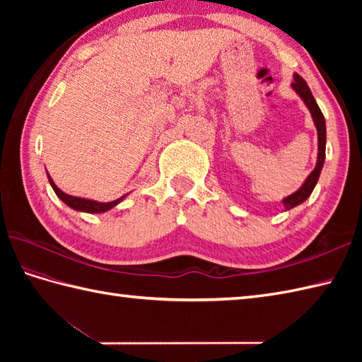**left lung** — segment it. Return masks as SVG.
I'll return each mask as SVG.
<instances>
[{
  "label": "left lung",
  "mask_w": 362,
  "mask_h": 362,
  "mask_svg": "<svg viewBox=\"0 0 362 362\" xmlns=\"http://www.w3.org/2000/svg\"><path fill=\"white\" fill-rule=\"evenodd\" d=\"M291 87L305 103V105L308 107L314 126L317 129V161H316V166H314V169L310 173V175L306 177L305 182L302 183V187H300L296 193L286 196L281 201L284 205V211H288L291 209H294V206L303 204L306 199L311 196L314 187L317 185L322 168H324V163H325V146H327V126H325L324 113H322V110L319 109V105L316 103V99H314L310 87L306 86V82L302 76H298L297 73H294V82L291 83Z\"/></svg>",
  "instance_id": "1"
}]
</instances>
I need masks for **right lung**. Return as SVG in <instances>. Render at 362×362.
<instances>
[{
	"label": "right lung",
	"mask_w": 362,
	"mask_h": 362,
	"mask_svg": "<svg viewBox=\"0 0 362 362\" xmlns=\"http://www.w3.org/2000/svg\"><path fill=\"white\" fill-rule=\"evenodd\" d=\"M46 175H48V180H49V185L52 187L54 193L57 194V197L62 201L64 204H66L70 209L76 210V211H82V213H105L109 211L112 209H115L118 204H121L124 199L127 197V194L121 196L119 199H117V201H112V202H98V201H93V199H86V197H76V196H70L64 193L62 189H60L56 183H54V180L51 179V175L48 174V171H46Z\"/></svg>",
	"instance_id": "add662e5"
}]
</instances>
